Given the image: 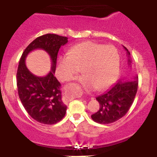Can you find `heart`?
<instances>
[{"label":"heart","instance_id":"obj_1","mask_svg":"<svg viewBox=\"0 0 157 157\" xmlns=\"http://www.w3.org/2000/svg\"><path fill=\"white\" fill-rule=\"evenodd\" d=\"M120 56L113 45L84 41L72 46L67 55L57 59L56 75L59 80L74 79L81 69V83L88 90H103L117 77Z\"/></svg>","mask_w":157,"mask_h":157}]
</instances>
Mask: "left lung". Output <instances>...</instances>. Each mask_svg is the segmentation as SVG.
<instances>
[{
	"label": "left lung",
	"instance_id": "obj_1",
	"mask_svg": "<svg viewBox=\"0 0 157 157\" xmlns=\"http://www.w3.org/2000/svg\"><path fill=\"white\" fill-rule=\"evenodd\" d=\"M128 56L127 63L131 64L130 53L125 46ZM138 86V76L130 79H120L109 90L96 98L100 104V109L93 114L94 121L101 124H109L117 121L126 115L134 102Z\"/></svg>",
	"mask_w": 157,
	"mask_h": 157
}]
</instances>
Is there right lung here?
<instances>
[{"mask_svg":"<svg viewBox=\"0 0 157 157\" xmlns=\"http://www.w3.org/2000/svg\"><path fill=\"white\" fill-rule=\"evenodd\" d=\"M67 41V37L57 34L40 36L26 48L19 60L16 74L19 99L27 113L43 124H55L66 114L67 106L62 101L61 84L54 74L59 49ZM35 49L45 50L51 56L52 62L51 71L43 77L32 74L25 63L27 55Z\"/></svg>","mask_w":157,"mask_h":157,"instance_id":"add662e5","label":"right lung"}]
</instances>
